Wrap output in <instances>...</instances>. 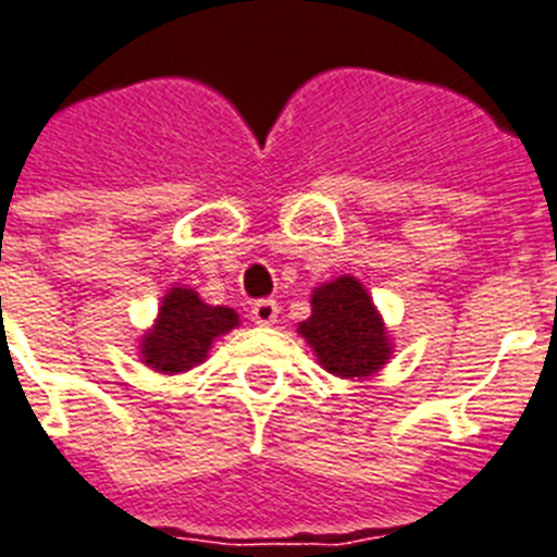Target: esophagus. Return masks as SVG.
<instances>
[{"label":"esophagus","instance_id":"obj_1","mask_svg":"<svg viewBox=\"0 0 557 557\" xmlns=\"http://www.w3.org/2000/svg\"><path fill=\"white\" fill-rule=\"evenodd\" d=\"M277 313H280V306L274 302V299H260V302L251 306L249 317L255 325H274V322H277Z\"/></svg>","mask_w":557,"mask_h":557}]
</instances>
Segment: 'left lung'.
Listing matches in <instances>:
<instances>
[{
  "label": "left lung",
  "instance_id": "obj_1",
  "mask_svg": "<svg viewBox=\"0 0 557 557\" xmlns=\"http://www.w3.org/2000/svg\"><path fill=\"white\" fill-rule=\"evenodd\" d=\"M297 333L336 379L367 381L393 359L389 327L364 283L350 274L313 288L311 317L299 322Z\"/></svg>",
  "mask_w": 557,
  "mask_h": 557
}]
</instances>
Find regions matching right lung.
Segmentation results:
<instances>
[{
	"label": "right lung",
	"instance_id": "1",
	"mask_svg": "<svg viewBox=\"0 0 557 557\" xmlns=\"http://www.w3.org/2000/svg\"><path fill=\"white\" fill-rule=\"evenodd\" d=\"M238 313L207 306L187 285H173L159 302L153 325L139 336V361L159 375H178L207 361L212 345L238 327Z\"/></svg>",
	"mask_w": 557,
	"mask_h": 557
}]
</instances>
